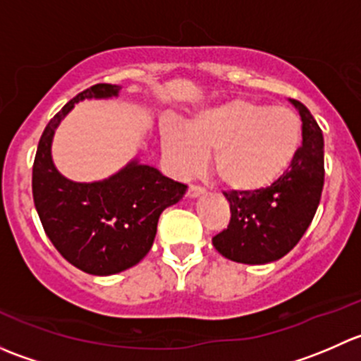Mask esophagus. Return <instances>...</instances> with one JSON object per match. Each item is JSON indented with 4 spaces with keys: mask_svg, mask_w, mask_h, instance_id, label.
<instances>
[{
    "mask_svg": "<svg viewBox=\"0 0 361 361\" xmlns=\"http://www.w3.org/2000/svg\"><path fill=\"white\" fill-rule=\"evenodd\" d=\"M202 194H204V188L197 187V185H190L187 190L188 197H199V195H202Z\"/></svg>",
    "mask_w": 361,
    "mask_h": 361,
    "instance_id": "34e87169",
    "label": "esophagus"
}]
</instances>
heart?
I'll use <instances>...</instances> for the list:
<instances>
[{"label":"heart","mask_w":361,"mask_h":361,"mask_svg":"<svg viewBox=\"0 0 361 361\" xmlns=\"http://www.w3.org/2000/svg\"><path fill=\"white\" fill-rule=\"evenodd\" d=\"M160 143L171 169L211 167L227 190L255 194L274 185L302 145V122L293 110L251 99H231L192 116L187 126L164 122Z\"/></svg>","instance_id":"b5f03b06"}]
</instances>
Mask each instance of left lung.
<instances>
[{"mask_svg":"<svg viewBox=\"0 0 361 361\" xmlns=\"http://www.w3.org/2000/svg\"><path fill=\"white\" fill-rule=\"evenodd\" d=\"M302 120V145L293 164L269 188L255 194H225L231 204L228 227L213 238L225 258L262 265L285 257L314 218L325 181L323 134L311 111L292 99Z\"/></svg>","mask_w":361,"mask_h":361,"instance_id":"left-lung-1","label":"left lung"}]
</instances>
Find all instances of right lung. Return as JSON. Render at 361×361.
Returning a JSON list of instances; mask_svg holds the SVG:
<instances>
[{"mask_svg":"<svg viewBox=\"0 0 361 361\" xmlns=\"http://www.w3.org/2000/svg\"><path fill=\"white\" fill-rule=\"evenodd\" d=\"M120 89L97 83L64 104L43 130L32 164V199L45 234L69 264L94 276L116 274L143 260L160 213L187 192V185L137 159L92 183L68 180L54 166L52 140L61 120L80 101L110 99Z\"/></svg>","mask_w":361,"mask_h":361,"instance_id":"1","label":"right lung"}]
</instances>
